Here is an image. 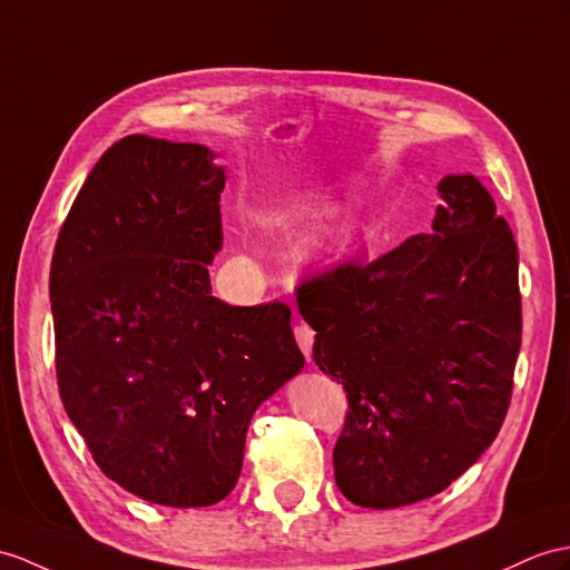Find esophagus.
Segmentation results:
<instances>
[{
    "label": "esophagus",
    "mask_w": 570,
    "mask_h": 570,
    "mask_svg": "<svg viewBox=\"0 0 570 570\" xmlns=\"http://www.w3.org/2000/svg\"><path fill=\"white\" fill-rule=\"evenodd\" d=\"M295 338H297V345L302 348V353L307 355V360H309L312 357V345H314V331L307 324H297L295 326Z\"/></svg>",
    "instance_id": "esophagus-1"
}]
</instances>
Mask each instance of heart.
Masks as SVG:
<instances>
[{
    "instance_id": "1",
    "label": "heart",
    "mask_w": 570,
    "mask_h": 570,
    "mask_svg": "<svg viewBox=\"0 0 570 570\" xmlns=\"http://www.w3.org/2000/svg\"><path fill=\"white\" fill-rule=\"evenodd\" d=\"M355 234V219L351 215H343L326 222L318 227L312 237V248L318 256H336L348 248Z\"/></svg>"
}]
</instances>
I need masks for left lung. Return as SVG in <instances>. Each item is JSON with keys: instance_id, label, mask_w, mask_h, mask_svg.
Wrapping results in <instances>:
<instances>
[{"instance_id": "8db88e82", "label": "left lung", "mask_w": 570, "mask_h": 570, "mask_svg": "<svg viewBox=\"0 0 570 570\" xmlns=\"http://www.w3.org/2000/svg\"><path fill=\"white\" fill-rule=\"evenodd\" d=\"M433 232L297 287L318 370L348 411L341 493L390 510L445 491L501 430L522 343L518 244L474 176H445Z\"/></svg>"}]
</instances>
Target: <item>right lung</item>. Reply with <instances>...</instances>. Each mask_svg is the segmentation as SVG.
Returning a JSON list of instances; mask_svg holds the SVG:
<instances>
[{"label":"right lung","instance_id":"1","mask_svg":"<svg viewBox=\"0 0 570 570\" xmlns=\"http://www.w3.org/2000/svg\"><path fill=\"white\" fill-rule=\"evenodd\" d=\"M222 188L207 147L128 135L96 161L52 252L65 411L104 474L157 505L229 495L254 411L304 365L285 302L213 297Z\"/></svg>","mask_w":570,"mask_h":570}]
</instances>
